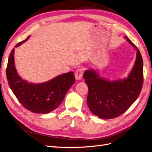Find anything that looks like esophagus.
<instances>
[{
    "mask_svg": "<svg viewBox=\"0 0 152 152\" xmlns=\"http://www.w3.org/2000/svg\"><path fill=\"white\" fill-rule=\"evenodd\" d=\"M83 75V70L82 69H77L75 73V77L77 80H80L82 79Z\"/></svg>",
    "mask_w": 152,
    "mask_h": 152,
    "instance_id": "esophagus-1",
    "label": "esophagus"
}]
</instances>
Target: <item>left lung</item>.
Listing matches in <instances>:
<instances>
[{
    "instance_id": "8db88e82",
    "label": "left lung",
    "mask_w": 152,
    "mask_h": 152,
    "mask_svg": "<svg viewBox=\"0 0 152 152\" xmlns=\"http://www.w3.org/2000/svg\"><path fill=\"white\" fill-rule=\"evenodd\" d=\"M127 41L137 50L133 68L127 78L110 81L101 78L95 70L85 71L83 78L88 87L87 104L100 118L112 119L129 109L140 95L143 85V60L137 47L127 37Z\"/></svg>"
}]
</instances>
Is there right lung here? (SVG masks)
<instances>
[{
    "label": "right lung",
    "instance_id": "1",
    "mask_svg": "<svg viewBox=\"0 0 152 152\" xmlns=\"http://www.w3.org/2000/svg\"><path fill=\"white\" fill-rule=\"evenodd\" d=\"M18 43L15 48L28 39ZM14 50L10 54L6 67V77L13 93L25 109L34 113L47 114L55 110L62 102L69 88L75 81L74 73L70 72L57 76L48 82L33 84L23 80L17 72Z\"/></svg>",
    "mask_w": 152,
    "mask_h": 152
}]
</instances>
